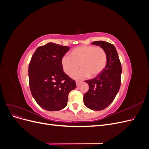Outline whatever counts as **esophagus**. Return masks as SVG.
<instances>
[{"label":"esophagus","mask_w":149,"mask_h":149,"mask_svg":"<svg viewBox=\"0 0 149 149\" xmlns=\"http://www.w3.org/2000/svg\"><path fill=\"white\" fill-rule=\"evenodd\" d=\"M81 83V81H79V80H76V85H78L79 83Z\"/></svg>","instance_id":"obj_1"}]
</instances>
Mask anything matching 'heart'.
Instances as JSON below:
<instances>
[{
	"label": "heart",
	"mask_w": 149,
	"mask_h": 149,
	"mask_svg": "<svg viewBox=\"0 0 149 149\" xmlns=\"http://www.w3.org/2000/svg\"><path fill=\"white\" fill-rule=\"evenodd\" d=\"M107 57L105 49L102 47L93 45L79 46L72 49L70 55H65L61 58V65L65 73L73 77L82 78L89 76L94 78L105 68Z\"/></svg>",
	"instance_id": "obj_1"
}]
</instances>
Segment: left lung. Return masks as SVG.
Wrapping results in <instances>:
<instances>
[{
    "label": "left lung",
    "mask_w": 149,
    "mask_h": 149,
    "mask_svg": "<svg viewBox=\"0 0 149 149\" xmlns=\"http://www.w3.org/2000/svg\"><path fill=\"white\" fill-rule=\"evenodd\" d=\"M105 49L107 61L106 68L96 78L85 81L89 90L84 95L85 106L94 111H101L112 103L118 94L121 83L122 68L113 45L104 41L92 43Z\"/></svg>",
    "instance_id": "obj_1"
}]
</instances>
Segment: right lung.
<instances>
[{
	"mask_svg": "<svg viewBox=\"0 0 149 149\" xmlns=\"http://www.w3.org/2000/svg\"><path fill=\"white\" fill-rule=\"evenodd\" d=\"M70 47L48 43L33 53L29 66V85L31 94L44 109L54 111L67 105L69 93L76 87L75 81L66 75L61 58Z\"/></svg>",
	"mask_w": 149,
	"mask_h": 149,
	"instance_id": "right-lung-1",
	"label": "right lung"
}]
</instances>
